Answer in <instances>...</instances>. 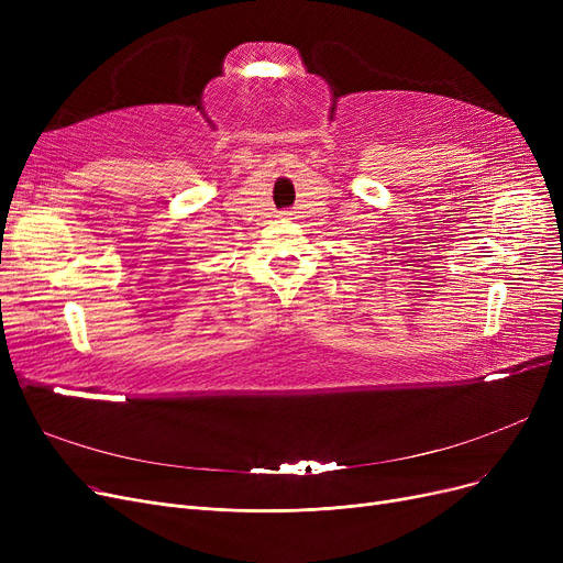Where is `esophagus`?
I'll use <instances>...</instances> for the list:
<instances>
[{"mask_svg": "<svg viewBox=\"0 0 563 563\" xmlns=\"http://www.w3.org/2000/svg\"><path fill=\"white\" fill-rule=\"evenodd\" d=\"M280 217H283V219H289V217H291V212H289V210H285V212H280Z\"/></svg>", "mask_w": 563, "mask_h": 563, "instance_id": "esophagus-1", "label": "esophagus"}]
</instances>
